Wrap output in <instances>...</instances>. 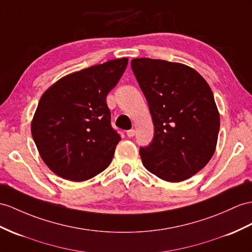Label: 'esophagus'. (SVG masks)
<instances>
[{"instance_id": "1", "label": "esophagus", "mask_w": 252, "mask_h": 252, "mask_svg": "<svg viewBox=\"0 0 252 252\" xmlns=\"http://www.w3.org/2000/svg\"><path fill=\"white\" fill-rule=\"evenodd\" d=\"M134 133H136V131H134V129H129V130L126 131V134H127L128 138H132V137L134 136Z\"/></svg>"}]
</instances>
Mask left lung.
Listing matches in <instances>:
<instances>
[{
	"label": "left lung",
	"mask_w": 252,
	"mask_h": 252,
	"mask_svg": "<svg viewBox=\"0 0 252 252\" xmlns=\"http://www.w3.org/2000/svg\"><path fill=\"white\" fill-rule=\"evenodd\" d=\"M131 68L154 124L153 141L140 147L143 165L163 181H185L216 149L220 120L210 85L180 63L141 58L131 61Z\"/></svg>",
	"instance_id": "8db88e82"
}]
</instances>
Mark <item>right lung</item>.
Returning a JSON list of instances; mask_svg holds the SVG:
<instances>
[{
    "mask_svg": "<svg viewBox=\"0 0 252 252\" xmlns=\"http://www.w3.org/2000/svg\"><path fill=\"white\" fill-rule=\"evenodd\" d=\"M126 58L60 79L41 96L32 136L52 172L73 182L92 179L111 163L121 136L111 126L107 95L124 73Z\"/></svg>",
    "mask_w": 252,
    "mask_h": 252,
    "instance_id": "obj_1",
    "label": "right lung"
}]
</instances>
